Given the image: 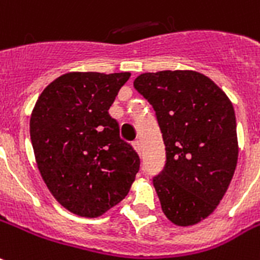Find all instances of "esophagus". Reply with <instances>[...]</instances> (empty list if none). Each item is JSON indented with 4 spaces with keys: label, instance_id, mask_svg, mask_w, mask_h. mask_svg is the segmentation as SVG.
I'll use <instances>...</instances> for the list:
<instances>
[{
    "label": "esophagus",
    "instance_id": "obj_1",
    "mask_svg": "<svg viewBox=\"0 0 260 260\" xmlns=\"http://www.w3.org/2000/svg\"><path fill=\"white\" fill-rule=\"evenodd\" d=\"M132 146H134L135 151L138 152V154H140V151H142V144H140V142H139V140H136V142H134V143H132Z\"/></svg>",
    "mask_w": 260,
    "mask_h": 260
}]
</instances>
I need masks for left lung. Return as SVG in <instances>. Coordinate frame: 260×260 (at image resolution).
<instances>
[{"instance_id": "obj_1", "label": "left lung", "mask_w": 260, "mask_h": 260, "mask_svg": "<svg viewBox=\"0 0 260 260\" xmlns=\"http://www.w3.org/2000/svg\"><path fill=\"white\" fill-rule=\"evenodd\" d=\"M134 87L155 110L166 165L152 180L162 211L178 226L217 209L235 174L239 143L228 95L195 71L142 73Z\"/></svg>"}]
</instances>
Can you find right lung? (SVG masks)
<instances>
[{
	"mask_svg": "<svg viewBox=\"0 0 260 260\" xmlns=\"http://www.w3.org/2000/svg\"><path fill=\"white\" fill-rule=\"evenodd\" d=\"M129 72H69L39 95L29 135L39 173L59 205L96 218L128 195L140 159L109 109Z\"/></svg>",
	"mask_w": 260,
	"mask_h": 260,
	"instance_id": "right-lung-1",
	"label": "right lung"
}]
</instances>
